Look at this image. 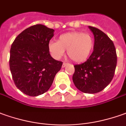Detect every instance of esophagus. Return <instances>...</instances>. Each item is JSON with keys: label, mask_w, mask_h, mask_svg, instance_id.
I'll use <instances>...</instances> for the list:
<instances>
[{"label": "esophagus", "mask_w": 126, "mask_h": 126, "mask_svg": "<svg viewBox=\"0 0 126 126\" xmlns=\"http://www.w3.org/2000/svg\"><path fill=\"white\" fill-rule=\"evenodd\" d=\"M68 64H69L68 63H66V62H64V63H63V64H62V68H64V67H66V66H68Z\"/></svg>", "instance_id": "1"}]
</instances>
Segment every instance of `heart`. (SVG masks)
I'll list each match as a JSON object with an SVG mask.
<instances>
[{"label":"heart","instance_id":"1","mask_svg":"<svg viewBox=\"0 0 126 126\" xmlns=\"http://www.w3.org/2000/svg\"><path fill=\"white\" fill-rule=\"evenodd\" d=\"M94 47V40L88 33L75 32L61 35L58 42L51 41L48 45L50 54L60 59L67 50V55L73 61L82 62L90 56Z\"/></svg>","mask_w":126,"mask_h":126}]
</instances>
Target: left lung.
Returning a JSON list of instances; mask_svg holds the SVG:
<instances>
[{"mask_svg": "<svg viewBox=\"0 0 126 126\" xmlns=\"http://www.w3.org/2000/svg\"><path fill=\"white\" fill-rule=\"evenodd\" d=\"M94 38V50L86 61L75 65L73 81L76 88L85 93L104 90L114 77L117 57L113 42L99 29L88 27Z\"/></svg>", "mask_w": 126, "mask_h": 126, "instance_id": "1", "label": "left lung"}]
</instances>
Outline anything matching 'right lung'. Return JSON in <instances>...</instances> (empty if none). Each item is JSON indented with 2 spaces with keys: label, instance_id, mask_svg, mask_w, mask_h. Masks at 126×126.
Returning <instances> with one entry per match:
<instances>
[{
  "label": "right lung",
  "instance_id": "1",
  "mask_svg": "<svg viewBox=\"0 0 126 126\" xmlns=\"http://www.w3.org/2000/svg\"><path fill=\"white\" fill-rule=\"evenodd\" d=\"M54 30L43 25L26 29L16 38L10 49L9 67L16 87L25 94L35 97L51 86L62 62L55 60L48 45Z\"/></svg>",
  "mask_w": 126,
  "mask_h": 126
}]
</instances>
